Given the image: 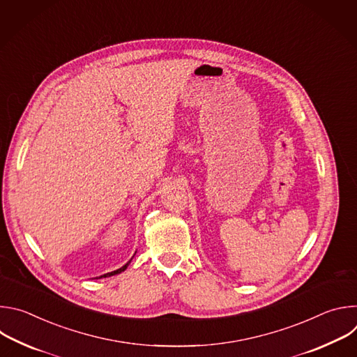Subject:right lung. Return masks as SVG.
I'll list each match as a JSON object with an SVG mask.
<instances>
[{
    "label": "right lung",
    "mask_w": 357,
    "mask_h": 357,
    "mask_svg": "<svg viewBox=\"0 0 357 357\" xmlns=\"http://www.w3.org/2000/svg\"><path fill=\"white\" fill-rule=\"evenodd\" d=\"M128 264H130V261H128V263H127V264H126V266H123V267H121V268H119V270H116V271H112V273H107V274H105V275H100V277H98V278H103V277H105V278H106V277H112V275H116V274H120V273H123V271H124V270H126V268H127V267H128Z\"/></svg>",
    "instance_id": "obj_1"
}]
</instances>
